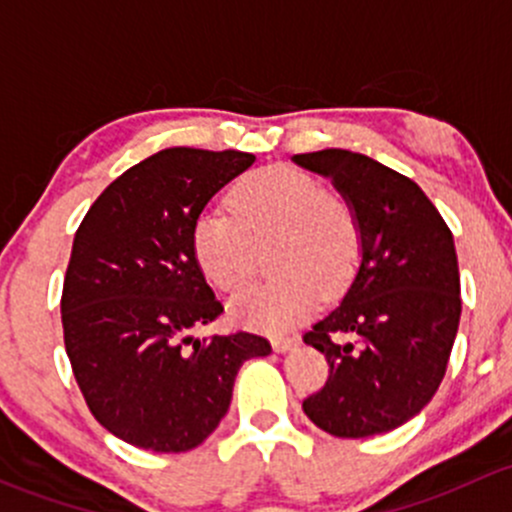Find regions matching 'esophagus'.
<instances>
[{"label": "esophagus", "instance_id": "1", "mask_svg": "<svg viewBox=\"0 0 512 512\" xmlns=\"http://www.w3.org/2000/svg\"><path fill=\"white\" fill-rule=\"evenodd\" d=\"M271 345L276 352H288L298 345V337H273Z\"/></svg>", "mask_w": 512, "mask_h": 512}]
</instances>
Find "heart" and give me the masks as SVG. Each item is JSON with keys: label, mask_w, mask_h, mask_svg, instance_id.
<instances>
[{"label": "heart", "mask_w": 512, "mask_h": 512, "mask_svg": "<svg viewBox=\"0 0 512 512\" xmlns=\"http://www.w3.org/2000/svg\"><path fill=\"white\" fill-rule=\"evenodd\" d=\"M231 212L207 209L192 226L199 271L221 293L251 281L258 251L276 246V281L246 288L229 303L239 325L281 335L303 323L325 298L345 293L362 258V224L350 199L310 172L268 165L246 175L229 194Z\"/></svg>", "instance_id": "obj_1"}]
</instances>
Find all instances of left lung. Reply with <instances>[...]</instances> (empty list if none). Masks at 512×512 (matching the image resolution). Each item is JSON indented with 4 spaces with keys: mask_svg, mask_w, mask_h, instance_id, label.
Instances as JSON below:
<instances>
[{
    "mask_svg": "<svg viewBox=\"0 0 512 512\" xmlns=\"http://www.w3.org/2000/svg\"><path fill=\"white\" fill-rule=\"evenodd\" d=\"M330 177L357 209L362 261L340 308L303 335L330 365L303 402L318 429L365 439L407 424L439 389L461 320L456 249L419 184L350 150L293 157ZM342 334L357 336L342 343Z\"/></svg>",
    "mask_w": 512,
    "mask_h": 512,
    "instance_id": "left-lung-1",
    "label": "left lung"
}]
</instances>
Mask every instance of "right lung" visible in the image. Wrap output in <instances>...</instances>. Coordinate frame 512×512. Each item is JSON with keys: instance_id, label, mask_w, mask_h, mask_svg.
<instances>
[{"instance_id": "obj_1", "label": "right lung", "mask_w": 512, "mask_h": 512, "mask_svg": "<svg viewBox=\"0 0 512 512\" xmlns=\"http://www.w3.org/2000/svg\"><path fill=\"white\" fill-rule=\"evenodd\" d=\"M254 160L167 147L110 182L78 226L61 295L66 355L98 424L138 449L202 444L229 412L239 367L271 352L261 335H189L224 313L192 226Z\"/></svg>"}]
</instances>
